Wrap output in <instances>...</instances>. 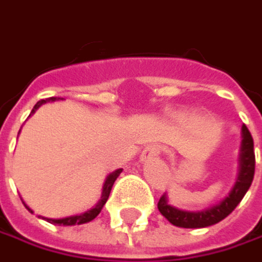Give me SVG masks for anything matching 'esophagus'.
Segmentation results:
<instances>
[{
	"mask_svg": "<svg viewBox=\"0 0 262 262\" xmlns=\"http://www.w3.org/2000/svg\"><path fill=\"white\" fill-rule=\"evenodd\" d=\"M159 153H160V150H159L156 145H148V147L144 148V151H142V155H141V162H148L150 159L159 156Z\"/></svg>",
	"mask_w": 262,
	"mask_h": 262,
	"instance_id": "1",
	"label": "esophagus"
}]
</instances>
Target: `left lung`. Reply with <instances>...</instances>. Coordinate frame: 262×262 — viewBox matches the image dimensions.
I'll use <instances>...</instances> for the list:
<instances>
[{
    "instance_id": "left-lung-1",
    "label": "left lung",
    "mask_w": 262,
    "mask_h": 262,
    "mask_svg": "<svg viewBox=\"0 0 262 262\" xmlns=\"http://www.w3.org/2000/svg\"><path fill=\"white\" fill-rule=\"evenodd\" d=\"M255 174V151H253V139L249 129L243 124L242 127V147L238 156V174L232 189L222 201L201 210V211H187L171 205L166 193L159 200V211L172 224L180 228H205L224 221L228 214L240 204L246 192L249 190Z\"/></svg>"
}]
</instances>
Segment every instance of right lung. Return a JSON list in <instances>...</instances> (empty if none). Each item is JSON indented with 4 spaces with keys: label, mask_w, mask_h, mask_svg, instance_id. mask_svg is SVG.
I'll list each match as a JSON object with an SVG mask.
<instances>
[{
    "label": "right lung",
    "mask_w": 262,
    "mask_h": 262,
    "mask_svg": "<svg viewBox=\"0 0 262 262\" xmlns=\"http://www.w3.org/2000/svg\"><path fill=\"white\" fill-rule=\"evenodd\" d=\"M55 100H58L57 97H51V99H46V100H40V102H37L36 106L33 107V111H31V114H30V117L36 112L38 107L41 106V105H45V103H48V102H55ZM121 171L123 169H117V171H114V172H111L109 176L105 180V183H103V189H102V196H100V200L99 202L93 207V208H90V210H86L85 213H81V214H75V216H69V217H62V219H49V217H41V219H45V221H48L49 224H54V225H64V226H70V225H82V224H86V222H91L93 219H96L97 217V214L102 211V208H103V205L106 204L107 198H109V193H111V189H112V186H114V183H115V180L117 177L121 174ZM24 205L27 207V210L28 211H31V213H34L25 202H24Z\"/></svg>",
    "instance_id": "1"
}]
</instances>
